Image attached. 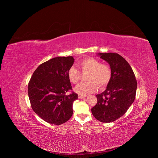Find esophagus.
Returning a JSON list of instances; mask_svg holds the SVG:
<instances>
[{"label":"esophagus","mask_w":158,"mask_h":158,"mask_svg":"<svg viewBox=\"0 0 158 158\" xmlns=\"http://www.w3.org/2000/svg\"><path fill=\"white\" fill-rule=\"evenodd\" d=\"M85 96H81V95H79L78 96V98L79 99H83V98H84Z\"/></svg>","instance_id":"1"}]
</instances>
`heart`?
<instances>
[{
	"mask_svg": "<svg viewBox=\"0 0 158 158\" xmlns=\"http://www.w3.org/2000/svg\"><path fill=\"white\" fill-rule=\"evenodd\" d=\"M78 64L83 73L89 72L86 79L87 82L78 84L74 91L81 96H87L96 91L98 88L105 87L110 82L112 77V70L107 64H102L99 60L88 57L80 60ZM67 76L73 84H77L81 77L80 71L74 66L71 67L67 71Z\"/></svg>",
	"mask_w": 158,
	"mask_h": 158,
	"instance_id": "b5f03b06",
	"label": "heart"
}]
</instances>
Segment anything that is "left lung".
Segmentation results:
<instances>
[{
  "mask_svg": "<svg viewBox=\"0 0 158 158\" xmlns=\"http://www.w3.org/2000/svg\"><path fill=\"white\" fill-rule=\"evenodd\" d=\"M112 70V77L107 88L97 94L98 102L91 109L94 118L109 123L123 116L133 103L136 94L137 81L129 63L117 53H98Z\"/></svg>",
  "mask_w": 158,
  "mask_h": 158,
  "instance_id": "1",
  "label": "left lung"
}]
</instances>
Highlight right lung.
<instances>
[{"mask_svg": "<svg viewBox=\"0 0 158 158\" xmlns=\"http://www.w3.org/2000/svg\"><path fill=\"white\" fill-rule=\"evenodd\" d=\"M73 56L56 57L41 64L34 72L28 85L31 107L46 122L60 125L73 114V104L77 94L73 92L67 71L73 65Z\"/></svg>", "mask_w": 158, "mask_h": 158, "instance_id": "1", "label": "right lung"}]
</instances>
